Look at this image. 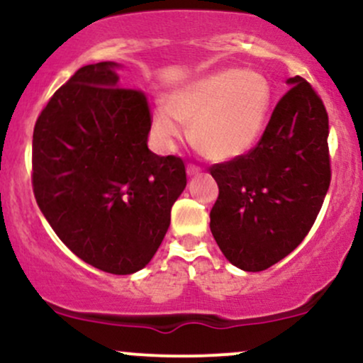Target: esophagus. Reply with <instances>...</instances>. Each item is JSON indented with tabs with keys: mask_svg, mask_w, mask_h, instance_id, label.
<instances>
[{
	"mask_svg": "<svg viewBox=\"0 0 363 363\" xmlns=\"http://www.w3.org/2000/svg\"><path fill=\"white\" fill-rule=\"evenodd\" d=\"M186 172H187V176H189V177L198 176V174H201V167H198V165H194V164H189V165H187Z\"/></svg>",
	"mask_w": 363,
	"mask_h": 363,
	"instance_id": "esophagus-1",
	"label": "esophagus"
}]
</instances>
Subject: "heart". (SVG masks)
<instances>
[{
  "label": "heart",
  "mask_w": 363,
  "mask_h": 363,
  "mask_svg": "<svg viewBox=\"0 0 363 363\" xmlns=\"http://www.w3.org/2000/svg\"><path fill=\"white\" fill-rule=\"evenodd\" d=\"M273 90L268 78L242 68L208 73L174 90L152 114L153 138L169 150L189 126L193 147L213 162L245 155L264 131Z\"/></svg>",
  "instance_id": "b5f03b06"
}]
</instances>
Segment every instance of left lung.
I'll return each mask as SVG.
<instances>
[{"instance_id": "left-lung-1", "label": "left lung", "mask_w": 363, "mask_h": 363, "mask_svg": "<svg viewBox=\"0 0 363 363\" xmlns=\"http://www.w3.org/2000/svg\"><path fill=\"white\" fill-rule=\"evenodd\" d=\"M286 83L256 147L210 167L211 234L244 272L268 269L306 239L331 182L326 107L302 77Z\"/></svg>"}]
</instances>
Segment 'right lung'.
Wrapping results in <instances>:
<instances>
[{"mask_svg": "<svg viewBox=\"0 0 363 363\" xmlns=\"http://www.w3.org/2000/svg\"><path fill=\"white\" fill-rule=\"evenodd\" d=\"M116 68L86 65L54 91L34 128L32 186L69 251L131 274L155 256L187 179L182 158L148 150L147 97L121 89Z\"/></svg>", "mask_w": 363, "mask_h": 363, "instance_id": "1", "label": "right lung"}]
</instances>
